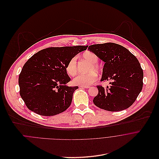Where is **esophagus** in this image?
<instances>
[{
  "label": "esophagus",
  "mask_w": 159,
  "mask_h": 159,
  "mask_svg": "<svg viewBox=\"0 0 159 159\" xmlns=\"http://www.w3.org/2000/svg\"><path fill=\"white\" fill-rule=\"evenodd\" d=\"M80 88H86V89H87V88H89V86H80Z\"/></svg>",
  "instance_id": "obj_1"
}]
</instances>
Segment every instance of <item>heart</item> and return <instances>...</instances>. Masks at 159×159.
<instances>
[{
    "mask_svg": "<svg viewBox=\"0 0 159 159\" xmlns=\"http://www.w3.org/2000/svg\"><path fill=\"white\" fill-rule=\"evenodd\" d=\"M83 57L90 63V66L87 70L88 73L85 75H78L73 80L74 84L80 86H88L93 83L97 80V76L96 74H99L101 72L100 67L97 64L98 61V56L93 52L88 51L84 53ZM67 73L70 76H75L77 73L76 57H72L68 62L66 66ZM95 72L96 73H95Z\"/></svg>",
    "mask_w": 159,
    "mask_h": 159,
    "instance_id": "obj_1",
    "label": "heart"
}]
</instances>
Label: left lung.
<instances>
[{"label": "left lung", "mask_w": 159, "mask_h": 159, "mask_svg": "<svg viewBox=\"0 0 159 159\" xmlns=\"http://www.w3.org/2000/svg\"><path fill=\"white\" fill-rule=\"evenodd\" d=\"M88 49L105 62L101 81H111L106 88L97 86L98 93L93 100L94 104L110 111L129 108L143 87V73L137 57L115 43L93 44Z\"/></svg>", "instance_id": "1"}]
</instances>
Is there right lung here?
<instances>
[{"instance_id": "1", "label": "right lung", "mask_w": 159, "mask_h": 159, "mask_svg": "<svg viewBox=\"0 0 159 159\" xmlns=\"http://www.w3.org/2000/svg\"><path fill=\"white\" fill-rule=\"evenodd\" d=\"M88 46L48 48L34 54L25 63L19 76L20 95L27 107L42 116L65 111L78 86H68V61Z\"/></svg>"}]
</instances>
